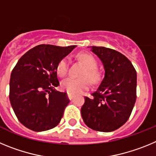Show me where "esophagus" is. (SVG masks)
<instances>
[{
  "label": "esophagus",
  "instance_id": "esophagus-1",
  "mask_svg": "<svg viewBox=\"0 0 156 156\" xmlns=\"http://www.w3.org/2000/svg\"><path fill=\"white\" fill-rule=\"evenodd\" d=\"M67 95H68V98L70 99V100H71V99H73V96H74L73 94H72L71 93H69V92H67Z\"/></svg>",
  "mask_w": 156,
  "mask_h": 156
}]
</instances>
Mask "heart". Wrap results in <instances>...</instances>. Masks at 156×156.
<instances>
[{"label": "heart", "instance_id": "obj_1", "mask_svg": "<svg viewBox=\"0 0 156 156\" xmlns=\"http://www.w3.org/2000/svg\"><path fill=\"white\" fill-rule=\"evenodd\" d=\"M79 59L86 66V69L81 74V78H73L69 77L62 82V88L71 94H79L83 90H87L90 86V81L97 83L99 80V73L96 70L98 63L94 56L87 53H80L78 55ZM69 59L64 58L59 62L56 67L58 75L64 77L68 73Z\"/></svg>", "mask_w": 156, "mask_h": 156}]
</instances>
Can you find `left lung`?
<instances>
[{
  "label": "left lung",
  "instance_id": "obj_1",
  "mask_svg": "<svg viewBox=\"0 0 156 156\" xmlns=\"http://www.w3.org/2000/svg\"><path fill=\"white\" fill-rule=\"evenodd\" d=\"M91 51L104 65L105 77L91 97H84L81 115L94 130L113 131L130 116L137 98V73L120 52L94 46Z\"/></svg>",
  "mask_w": 156,
  "mask_h": 156
}]
</instances>
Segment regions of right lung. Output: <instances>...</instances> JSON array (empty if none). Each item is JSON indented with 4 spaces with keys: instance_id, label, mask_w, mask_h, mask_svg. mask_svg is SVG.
I'll use <instances>...</instances> for the list:
<instances>
[{
    "instance_id": "1",
    "label": "right lung",
    "mask_w": 156,
    "mask_h": 156,
    "mask_svg": "<svg viewBox=\"0 0 156 156\" xmlns=\"http://www.w3.org/2000/svg\"><path fill=\"white\" fill-rule=\"evenodd\" d=\"M76 48L40 44L23 55L12 71L9 99L22 124L34 131L55 127L69 102L59 85L56 67Z\"/></svg>"
}]
</instances>
